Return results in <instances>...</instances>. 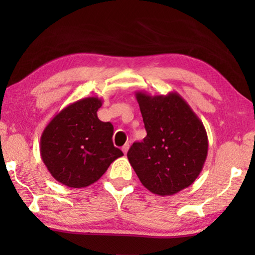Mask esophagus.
Returning a JSON list of instances; mask_svg holds the SVG:
<instances>
[{
  "mask_svg": "<svg viewBox=\"0 0 255 255\" xmlns=\"http://www.w3.org/2000/svg\"><path fill=\"white\" fill-rule=\"evenodd\" d=\"M128 147H130V145H128V144H125V145L123 146V147H122V151L124 152V154H127V153H128Z\"/></svg>",
  "mask_w": 255,
  "mask_h": 255,
  "instance_id": "esophagus-1",
  "label": "esophagus"
}]
</instances>
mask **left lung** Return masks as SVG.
Here are the masks:
<instances>
[{
    "label": "left lung",
    "instance_id": "1",
    "mask_svg": "<svg viewBox=\"0 0 255 255\" xmlns=\"http://www.w3.org/2000/svg\"><path fill=\"white\" fill-rule=\"evenodd\" d=\"M147 135L133 142L128 159L142 186L170 196L197 179L208 155L203 123L177 93L151 96L137 92Z\"/></svg>",
    "mask_w": 255,
    "mask_h": 255
}]
</instances>
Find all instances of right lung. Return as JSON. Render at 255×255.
<instances>
[{
    "label": "right lung",
    "instance_id": "add662e5",
    "mask_svg": "<svg viewBox=\"0 0 255 255\" xmlns=\"http://www.w3.org/2000/svg\"><path fill=\"white\" fill-rule=\"evenodd\" d=\"M99 97H86L64 108L44 128L40 155L58 182L85 188L96 182L123 152L113 142L114 127L102 122Z\"/></svg>",
    "mask_w": 255,
    "mask_h": 255
}]
</instances>
